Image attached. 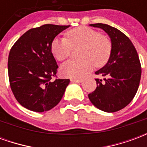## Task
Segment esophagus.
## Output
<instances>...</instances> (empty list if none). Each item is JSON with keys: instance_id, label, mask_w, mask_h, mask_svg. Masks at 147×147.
Masks as SVG:
<instances>
[{"instance_id": "esophagus-1", "label": "esophagus", "mask_w": 147, "mask_h": 147, "mask_svg": "<svg viewBox=\"0 0 147 147\" xmlns=\"http://www.w3.org/2000/svg\"><path fill=\"white\" fill-rule=\"evenodd\" d=\"M71 83H82L83 82V80H76V79H71Z\"/></svg>"}]
</instances>
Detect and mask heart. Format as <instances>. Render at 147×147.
<instances>
[{"mask_svg": "<svg viewBox=\"0 0 147 147\" xmlns=\"http://www.w3.org/2000/svg\"><path fill=\"white\" fill-rule=\"evenodd\" d=\"M67 38H56L51 42L50 50L56 60L63 61L71 54L72 48H80L79 61H67L61 65V74L74 79L83 78L94 66H104L110 57L112 42L99 31L87 27H79L68 30Z\"/></svg>", "mask_w": 147, "mask_h": 147, "instance_id": "heart-1", "label": "heart"}]
</instances>
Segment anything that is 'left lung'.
Returning <instances> with one entry per match:
<instances>
[{
  "mask_svg": "<svg viewBox=\"0 0 147 147\" xmlns=\"http://www.w3.org/2000/svg\"><path fill=\"white\" fill-rule=\"evenodd\" d=\"M90 26L108 34L112 52L107 64L95 72L105 79H96L97 87L88 97L100 110L117 112L126 107L138 90L142 72L139 56L131 40L118 29L104 24Z\"/></svg>",
  "mask_w": 147,
  "mask_h": 147,
  "instance_id": "8db88e82",
  "label": "left lung"
}]
</instances>
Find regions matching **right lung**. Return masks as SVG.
I'll list each match as a JSON object with an SVG mask.
<instances>
[{
  "label": "right lung",
  "instance_id": "obj_1",
  "mask_svg": "<svg viewBox=\"0 0 147 147\" xmlns=\"http://www.w3.org/2000/svg\"><path fill=\"white\" fill-rule=\"evenodd\" d=\"M69 26L45 24L27 30L16 42L8 55L11 91L24 108L42 113L60 102L70 80L57 79L58 65L50 50L55 37Z\"/></svg>",
  "mask_w": 147,
  "mask_h": 147
}]
</instances>
